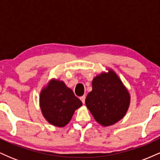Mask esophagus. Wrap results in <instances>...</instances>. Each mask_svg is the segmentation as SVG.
I'll use <instances>...</instances> for the list:
<instances>
[{
	"label": "esophagus",
	"instance_id": "34e87169",
	"mask_svg": "<svg viewBox=\"0 0 160 160\" xmlns=\"http://www.w3.org/2000/svg\"><path fill=\"white\" fill-rule=\"evenodd\" d=\"M80 100H81V102H82V104L85 103V99H86L85 95H82V96L80 97Z\"/></svg>",
	"mask_w": 160,
	"mask_h": 160
}]
</instances>
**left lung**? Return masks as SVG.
Returning <instances> with one entry per match:
<instances>
[{"label":"left lung","mask_w":160,"mask_h":160,"mask_svg":"<svg viewBox=\"0 0 160 160\" xmlns=\"http://www.w3.org/2000/svg\"><path fill=\"white\" fill-rule=\"evenodd\" d=\"M92 90L87 95L86 105L102 126L115 124L124 117L130 104V94L113 70L93 78Z\"/></svg>","instance_id":"obj_1"}]
</instances>
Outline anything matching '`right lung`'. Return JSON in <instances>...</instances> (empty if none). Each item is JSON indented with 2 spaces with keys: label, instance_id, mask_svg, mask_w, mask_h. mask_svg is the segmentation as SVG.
Segmentation results:
<instances>
[{
  "label": "right lung",
  "instance_id": "right-lung-1",
  "mask_svg": "<svg viewBox=\"0 0 160 160\" xmlns=\"http://www.w3.org/2000/svg\"><path fill=\"white\" fill-rule=\"evenodd\" d=\"M82 105L81 101L62 80L52 79L40 92L42 114L47 122L57 127L65 126Z\"/></svg>",
  "mask_w": 160,
  "mask_h": 160
}]
</instances>
